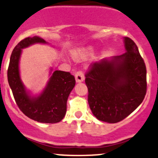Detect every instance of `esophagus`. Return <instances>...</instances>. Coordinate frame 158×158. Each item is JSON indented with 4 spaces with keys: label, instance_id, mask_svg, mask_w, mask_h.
Returning <instances> with one entry per match:
<instances>
[{
    "label": "esophagus",
    "instance_id": "34e87169",
    "mask_svg": "<svg viewBox=\"0 0 158 158\" xmlns=\"http://www.w3.org/2000/svg\"><path fill=\"white\" fill-rule=\"evenodd\" d=\"M75 79L77 83L82 82V81H84V72L82 71H78V72H76L75 74Z\"/></svg>",
    "mask_w": 158,
    "mask_h": 158
}]
</instances>
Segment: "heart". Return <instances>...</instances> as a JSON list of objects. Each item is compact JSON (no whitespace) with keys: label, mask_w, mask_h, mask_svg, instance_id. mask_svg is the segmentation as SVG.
<instances>
[{"label":"heart","mask_w":158,"mask_h":158,"mask_svg":"<svg viewBox=\"0 0 158 158\" xmlns=\"http://www.w3.org/2000/svg\"><path fill=\"white\" fill-rule=\"evenodd\" d=\"M90 51L89 48H84V49H80V50H76L75 51H74L73 54H74V56L76 58H80V57H83L84 56H86V54H88Z\"/></svg>","instance_id":"obj_1"}]
</instances>
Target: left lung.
Masks as SVG:
<instances>
[{
    "instance_id": "8db88e82",
    "label": "left lung",
    "mask_w": 158,
    "mask_h": 158,
    "mask_svg": "<svg viewBox=\"0 0 158 158\" xmlns=\"http://www.w3.org/2000/svg\"><path fill=\"white\" fill-rule=\"evenodd\" d=\"M127 52L89 66L85 74L88 103L95 117L121 121L137 108L147 91L146 67L135 42L124 38Z\"/></svg>"
}]
</instances>
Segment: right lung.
Segmentation results:
<instances>
[{"instance_id": "right-lung-1", "label": "right lung", "mask_w": 158, "mask_h": 158, "mask_svg": "<svg viewBox=\"0 0 158 158\" xmlns=\"http://www.w3.org/2000/svg\"><path fill=\"white\" fill-rule=\"evenodd\" d=\"M35 43L46 41L37 36L26 38L13 49L7 70L8 83L16 105L25 115L40 123H58L65 115L67 100L75 85V78L70 72L55 71L40 96H29L20 79L19 62L22 49Z\"/></svg>"}]
</instances>
